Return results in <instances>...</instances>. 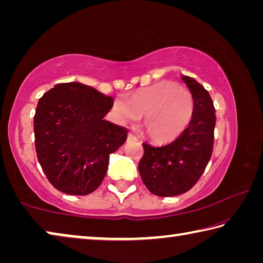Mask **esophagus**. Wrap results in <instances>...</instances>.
<instances>
[{"label": "esophagus", "instance_id": "34e87169", "mask_svg": "<svg viewBox=\"0 0 263 263\" xmlns=\"http://www.w3.org/2000/svg\"><path fill=\"white\" fill-rule=\"evenodd\" d=\"M127 139L128 140H137V137H136V135H133L132 132H130L127 136Z\"/></svg>", "mask_w": 263, "mask_h": 263}]
</instances>
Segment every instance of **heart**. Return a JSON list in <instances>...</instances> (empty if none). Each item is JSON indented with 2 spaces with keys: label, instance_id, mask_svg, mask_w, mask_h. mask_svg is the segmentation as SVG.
<instances>
[{
  "label": "heart",
  "instance_id": "obj_1",
  "mask_svg": "<svg viewBox=\"0 0 263 263\" xmlns=\"http://www.w3.org/2000/svg\"><path fill=\"white\" fill-rule=\"evenodd\" d=\"M116 121L137 122L144 115L142 130L149 139L166 142L185 130L194 115V97L172 81H160L132 94L130 101L117 96L112 103Z\"/></svg>",
  "mask_w": 263,
  "mask_h": 263
}]
</instances>
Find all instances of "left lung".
Here are the masks:
<instances>
[{
  "mask_svg": "<svg viewBox=\"0 0 263 263\" xmlns=\"http://www.w3.org/2000/svg\"><path fill=\"white\" fill-rule=\"evenodd\" d=\"M194 97V115L188 127L163 146L142 142L139 174L151 193L169 197L184 194L197 183L210 161L215 140L216 110L210 94L195 79L182 75Z\"/></svg>",
  "mask_w": 263,
  "mask_h": 263,
  "instance_id": "left-lung-1",
  "label": "left lung"
}]
</instances>
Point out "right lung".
<instances>
[{
    "instance_id": "1",
    "label": "right lung",
    "mask_w": 263,
    "mask_h": 263,
    "mask_svg": "<svg viewBox=\"0 0 263 263\" xmlns=\"http://www.w3.org/2000/svg\"><path fill=\"white\" fill-rule=\"evenodd\" d=\"M114 99L80 82L58 83L38 101L33 118L38 161L61 193L88 195L99 188L109 155L126 141L127 128L103 119Z\"/></svg>"
}]
</instances>
